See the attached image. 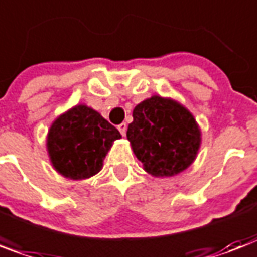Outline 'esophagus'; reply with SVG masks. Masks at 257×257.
Here are the masks:
<instances>
[{
  "instance_id": "1",
  "label": "esophagus",
  "mask_w": 257,
  "mask_h": 257,
  "mask_svg": "<svg viewBox=\"0 0 257 257\" xmlns=\"http://www.w3.org/2000/svg\"><path fill=\"white\" fill-rule=\"evenodd\" d=\"M126 128H128V125L125 124V122H122V124H120L118 126H117V129L120 131V133L122 135V136H125V133H126Z\"/></svg>"
}]
</instances>
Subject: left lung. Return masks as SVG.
Masks as SVG:
<instances>
[{
    "instance_id": "obj_1",
    "label": "left lung",
    "mask_w": 257,
    "mask_h": 257,
    "mask_svg": "<svg viewBox=\"0 0 257 257\" xmlns=\"http://www.w3.org/2000/svg\"><path fill=\"white\" fill-rule=\"evenodd\" d=\"M126 136L144 170L155 176H172L186 170L201 143L191 113L156 95L135 107Z\"/></svg>"
}]
</instances>
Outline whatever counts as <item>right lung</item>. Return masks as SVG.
<instances>
[{
    "instance_id": "1",
    "label": "right lung",
    "mask_w": 257,
    "mask_h": 257,
    "mask_svg": "<svg viewBox=\"0 0 257 257\" xmlns=\"http://www.w3.org/2000/svg\"><path fill=\"white\" fill-rule=\"evenodd\" d=\"M120 137L99 113L78 105L52 124L47 147L56 171L71 179H86L99 172L111 143Z\"/></svg>"
}]
</instances>
